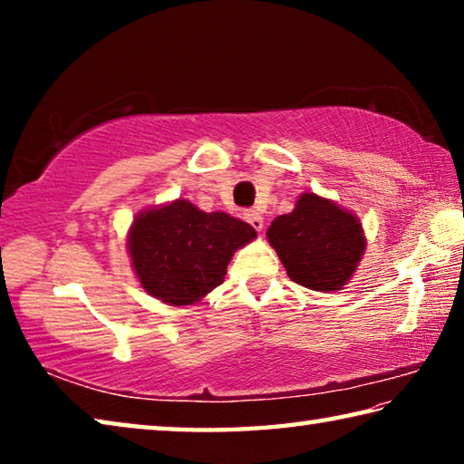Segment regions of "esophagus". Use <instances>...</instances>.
Returning a JSON list of instances; mask_svg holds the SVG:
<instances>
[{
    "instance_id": "obj_1",
    "label": "esophagus",
    "mask_w": 464,
    "mask_h": 464,
    "mask_svg": "<svg viewBox=\"0 0 464 464\" xmlns=\"http://www.w3.org/2000/svg\"><path fill=\"white\" fill-rule=\"evenodd\" d=\"M243 218H246V221L254 227L256 231H262V227H264V217L257 213L256 208H247L246 213H243Z\"/></svg>"
}]
</instances>
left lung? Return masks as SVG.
Listing matches in <instances>:
<instances>
[{"label":"left lung","instance_id":"8db88e82","mask_svg":"<svg viewBox=\"0 0 464 464\" xmlns=\"http://www.w3.org/2000/svg\"><path fill=\"white\" fill-rule=\"evenodd\" d=\"M268 241L290 280L324 293L352 278L366 247L358 218L313 192L298 198L293 213L274 218Z\"/></svg>","mask_w":464,"mask_h":464}]
</instances>
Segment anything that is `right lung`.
I'll use <instances>...</instances> for the list:
<instances>
[{
  "instance_id": "obj_1",
  "label": "right lung",
  "mask_w": 464,
  "mask_h": 464,
  "mask_svg": "<svg viewBox=\"0 0 464 464\" xmlns=\"http://www.w3.org/2000/svg\"><path fill=\"white\" fill-rule=\"evenodd\" d=\"M256 229L225 213H202L188 200L140 213L129 233L137 278L149 295L169 304H192L223 285L235 249Z\"/></svg>"
}]
</instances>
